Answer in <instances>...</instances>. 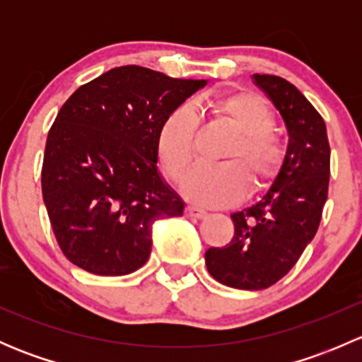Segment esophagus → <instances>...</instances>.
Listing matches in <instances>:
<instances>
[{"label": "esophagus", "instance_id": "1", "mask_svg": "<svg viewBox=\"0 0 362 362\" xmlns=\"http://www.w3.org/2000/svg\"><path fill=\"white\" fill-rule=\"evenodd\" d=\"M185 215L191 218H204L206 217V211L202 210V208H196V206H187L185 208Z\"/></svg>", "mask_w": 362, "mask_h": 362}]
</instances>
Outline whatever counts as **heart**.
<instances>
[{"label": "heart", "mask_w": 362, "mask_h": 362, "mask_svg": "<svg viewBox=\"0 0 362 362\" xmlns=\"http://www.w3.org/2000/svg\"><path fill=\"white\" fill-rule=\"evenodd\" d=\"M224 119L236 131L235 140L224 148L221 160L196 166L182 182V194L204 206H224L238 202L245 192L268 187L286 159V145L273 131L275 115L262 98L252 93L214 94L203 105ZM198 119L189 107L171 110L158 131V154L164 170L180 180L194 156Z\"/></svg>", "instance_id": "b5f03b06"}]
</instances>
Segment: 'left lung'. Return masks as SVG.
Listing matches in <instances>:
<instances>
[{
	"label": "left lung",
	"instance_id": "8db88e82",
	"mask_svg": "<svg viewBox=\"0 0 362 362\" xmlns=\"http://www.w3.org/2000/svg\"><path fill=\"white\" fill-rule=\"evenodd\" d=\"M289 131L286 159L257 203L231 215L235 236L204 254L208 273L224 286L261 291L279 282L319 229L329 187L331 148L326 122L286 78L255 73Z\"/></svg>",
	"mask_w": 362,
	"mask_h": 362
}]
</instances>
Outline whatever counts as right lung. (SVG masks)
Here are the masks:
<instances>
[{
	"label": "right lung",
	"mask_w": 362,
	"mask_h": 362,
	"mask_svg": "<svg viewBox=\"0 0 362 362\" xmlns=\"http://www.w3.org/2000/svg\"><path fill=\"white\" fill-rule=\"evenodd\" d=\"M206 86L144 66H120L80 86L49 131L42 194L61 250L101 276L147 262L156 221L184 202L158 171L166 115Z\"/></svg>",
	"instance_id": "1"
}]
</instances>
